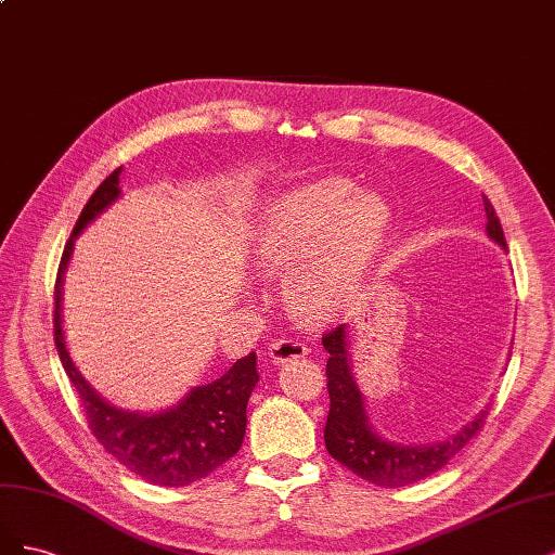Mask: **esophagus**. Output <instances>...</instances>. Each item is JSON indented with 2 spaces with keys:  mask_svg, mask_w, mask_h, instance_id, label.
I'll list each match as a JSON object with an SVG mask.
<instances>
[{
  "mask_svg": "<svg viewBox=\"0 0 555 555\" xmlns=\"http://www.w3.org/2000/svg\"><path fill=\"white\" fill-rule=\"evenodd\" d=\"M307 352L309 348L304 346L299 338H293V336H279L270 344V348H267V354H270L276 364L295 360V357H304Z\"/></svg>",
  "mask_w": 555,
  "mask_h": 555,
  "instance_id": "34e87169",
  "label": "esophagus"
}]
</instances>
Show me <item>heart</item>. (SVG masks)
Segmentation results:
<instances>
[{
  "instance_id": "1",
  "label": "heart",
  "mask_w": 555,
  "mask_h": 555,
  "mask_svg": "<svg viewBox=\"0 0 555 555\" xmlns=\"http://www.w3.org/2000/svg\"><path fill=\"white\" fill-rule=\"evenodd\" d=\"M346 180H320L283 198L260 228V258L288 267L285 295L299 313L332 315L362 283L389 225L371 193Z\"/></svg>"
}]
</instances>
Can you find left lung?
Returning a JSON list of instances; mask_svg holds the SVG:
<instances>
[{
  "mask_svg": "<svg viewBox=\"0 0 555 555\" xmlns=\"http://www.w3.org/2000/svg\"><path fill=\"white\" fill-rule=\"evenodd\" d=\"M487 209V232L500 246H507L503 225H500L498 214L489 198L485 195ZM323 346L330 352L327 360V391H330V415L325 424V447L327 452L344 463L348 470L360 475L371 485L397 489L413 485L428 475L438 473L447 461L459 454L466 442L485 426V417L489 410L477 415L459 436L444 440L440 444L426 447H403L391 444L371 431L366 424L362 395L357 389L346 354V325L332 327L323 334Z\"/></svg>",
  "mask_w": 555,
  "mask_h": 555,
  "instance_id": "left-lung-1",
  "label": "left lung"
}]
</instances>
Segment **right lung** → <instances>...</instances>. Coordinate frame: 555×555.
<instances>
[{
  "label": "right lung",
  "instance_id": "1",
  "mask_svg": "<svg viewBox=\"0 0 555 555\" xmlns=\"http://www.w3.org/2000/svg\"><path fill=\"white\" fill-rule=\"evenodd\" d=\"M119 175L121 168L113 170L99 184L66 240L55 281V313H52L55 346L62 366L82 401L89 431L96 436L105 450L121 466H127L131 473L156 487H189L240 452L246 431V403L260 378L256 371V354L248 352L221 378L195 387L180 405L150 417L117 410L87 385L64 346L60 313L62 274L78 232L119 195Z\"/></svg>",
  "mask_w": 555,
  "mask_h": 555
}]
</instances>
